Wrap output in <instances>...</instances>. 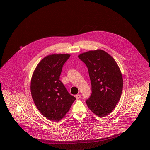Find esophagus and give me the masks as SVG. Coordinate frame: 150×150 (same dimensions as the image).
I'll list each match as a JSON object with an SVG mask.
<instances>
[{
  "mask_svg": "<svg viewBox=\"0 0 150 150\" xmlns=\"http://www.w3.org/2000/svg\"><path fill=\"white\" fill-rule=\"evenodd\" d=\"M75 97H76V100H78L81 98V96H80V94H76V96H75Z\"/></svg>",
  "mask_w": 150,
  "mask_h": 150,
  "instance_id": "1",
  "label": "esophagus"
}]
</instances>
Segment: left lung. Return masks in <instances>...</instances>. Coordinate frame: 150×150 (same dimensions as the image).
Here are the masks:
<instances>
[{
    "label": "left lung",
    "instance_id": "8db88e82",
    "mask_svg": "<svg viewBox=\"0 0 150 150\" xmlns=\"http://www.w3.org/2000/svg\"><path fill=\"white\" fill-rule=\"evenodd\" d=\"M78 57L86 64L92 84V94L86 103L99 117L110 114L121 97L123 79L119 66L106 52L89 50Z\"/></svg>",
    "mask_w": 150,
    "mask_h": 150
}]
</instances>
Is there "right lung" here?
Returning a JSON list of instances; mask_svg holds the SVG:
<instances>
[{"mask_svg":"<svg viewBox=\"0 0 150 150\" xmlns=\"http://www.w3.org/2000/svg\"><path fill=\"white\" fill-rule=\"evenodd\" d=\"M68 54H53L42 59L33 72L30 89L34 103L40 112L52 121H59L76 100L59 80Z\"/></svg>","mask_w":150,"mask_h":150,"instance_id":"right-lung-1","label":"right lung"}]
</instances>
